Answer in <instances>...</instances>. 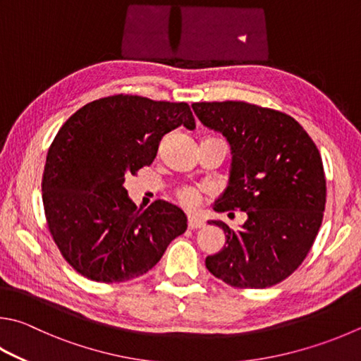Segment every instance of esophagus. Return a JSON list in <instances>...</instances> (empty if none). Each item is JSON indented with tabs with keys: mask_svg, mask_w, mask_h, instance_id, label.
Wrapping results in <instances>:
<instances>
[{
	"mask_svg": "<svg viewBox=\"0 0 361 361\" xmlns=\"http://www.w3.org/2000/svg\"><path fill=\"white\" fill-rule=\"evenodd\" d=\"M188 227L191 228V231H195V228L203 227V221H200L199 218H194V216H191V218L188 219Z\"/></svg>",
	"mask_w": 361,
	"mask_h": 361,
	"instance_id": "esophagus-1",
	"label": "esophagus"
}]
</instances>
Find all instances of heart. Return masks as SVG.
<instances>
[{
	"instance_id": "obj_1",
	"label": "heart",
	"mask_w": 361,
	"mask_h": 361,
	"mask_svg": "<svg viewBox=\"0 0 361 361\" xmlns=\"http://www.w3.org/2000/svg\"><path fill=\"white\" fill-rule=\"evenodd\" d=\"M176 195H178L180 202L183 203V205L188 207V208H194L197 207L200 200H202V192L199 188H194V186H183L178 189V192H176Z\"/></svg>"
}]
</instances>
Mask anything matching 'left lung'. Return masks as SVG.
<instances>
[{
  "label": "left lung",
  "instance_id": "8db88e82",
  "mask_svg": "<svg viewBox=\"0 0 361 361\" xmlns=\"http://www.w3.org/2000/svg\"><path fill=\"white\" fill-rule=\"evenodd\" d=\"M207 128L231 143L228 186L216 212H245L226 233V246L208 255V271L240 289H265L297 270L324 219L326 183L316 143L290 115L241 101L194 102ZM232 214L233 213H228Z\"/></svg>",
  "mask_w": 361,
  "mask_h": 361
}]
</instances>
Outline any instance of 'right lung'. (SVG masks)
I'll return each mask as SVG.
<instances>
[{
  "instance_id": "add662e5",
  "label": "right lung",
  "mask_w": 361,
  "mask_h": 361,
  "mask_svg": "<svg viewBox=\"0 0 361 361\" xmlns=\"http://www.w3.org/2000/svg\"><path fill=\"white\" fill-rule=\"evenodd\" d=\"M195 128L186 102L114 94L78 109L58 130L42 175L51 238L64 260L96 283H124L158 264L188 219L166 200L139 209L124 181L149 166L164 134Z\"/></svg>"
}]
</instances>
